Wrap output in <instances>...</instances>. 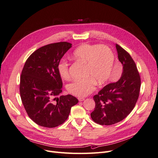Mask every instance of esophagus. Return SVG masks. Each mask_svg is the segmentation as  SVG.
Returning a JSON list of instances; mask_svg holds the SVG:
<instances>
[{
	"mask_svg": "<svg viewBox=\"0 0 158 158\" xmlns=\"http://www.w3.org/2000/svg\"><path fill=\"white\" fill-rule=\"evenodd\" d=\"M85 98H83V97H79V98H78V100H79V101H80V102L85 101Z\"/></svg>",
	"mask_w": 158,
	"mask_h": 158,
	"instance_id": "obj_1",
	"label": "esophagus"
}]
</instances>
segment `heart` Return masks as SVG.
I'll return each instance as SVG.
<instances>
[{"label": "heart", "instance_id": "b5f03b06", "mask_svg": "<svg viewBox=\"0 0 158 158\" xmlns=\"http://www.w3.org/2000/svg\"><path fill=\"white\" fill-rule=\"evenodd\" d=\"M73 57L86 64L87 79L74 80L67 85V91L70 94L85 97L95 89L97 82L99 85L106 84L109 80L114 61V55L107 46L85 44L78 47L73 52ZM57 70L60 76L69 79V63L61 60L57 64Z\"/></svg>", "mask_w": 158, "mask_h": 158}]
</instances>
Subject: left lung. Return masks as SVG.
<instances>
[{"mask_svg":"<svg viewBox=\"0 0 158 158\" xmlns=\"http://www.w3.org/2000/svg\"><path fill=\"white\" fill-rule=\"evenodd\" d=\"M118 60L123 66L120 79L105 86L94 95V111L91 117L100 125L110 126L123 120L135 107L139 97L141 79L130 54L116 44Z\"/></svg>","mask_w":158,"mask_h":158,"instance_id":"left-lung-1","label":"left lung"}]
</instances>
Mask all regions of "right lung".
<instances>
[{"label":"right lung","mask_w":158,"mask_h":158,"mask_svg":"<svg viewBox=\"0 0 158 158\" xmlns=\"http://www.w3.org/2000/svg\"><path fill=\"white\" fill-rule=\"evenodd\" d=\"M72 47L66 41L41 47L25 63L20 76V94L29 117L38 126L53 128L68 118L77 98L61 95L63 82L57 64Z\"/></svg>","instance_id":"1"}]
</instances>
